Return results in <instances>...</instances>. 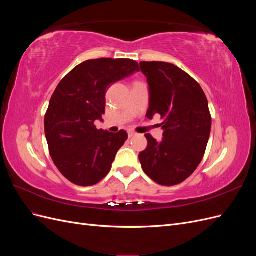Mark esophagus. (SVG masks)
<instances>
[{
	"instance_id": "1",
	"label": "esophagus",
	"mask_w": 256,
	"mask_h": 256,
	"mask_svg": "<svg viewBox=\"0 0 256 256\" xmlns=\"http://www.w3.org/2000/svg\"><path fill=\"white\" fill-rule=\"evenodd\" d=\"M136 134V132H134V131H129V132H128V136L129 138H132V136H134Z\"/></svg>"
}]
</instances>
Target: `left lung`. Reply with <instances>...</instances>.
<instances>
[{"label": "left lung", "mask_w": 256, "mask_h": 256, "mask_svg": "<svg viewBox=\"0 0 256 256\" xmlns=\"http://www.w3.org/2000/svg\"><path fill=\"white\" fill-rule=\"evenodd\" d=\"M150 86L147 118L159 114L164 138L145 134L147 148L138 154L145 174L161 186H175L196 171L212 129L208 102L200 84L166 62H141Z\"/></svg>", "instance_id": "8db88e82"}]
</instances>
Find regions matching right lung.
Segmentation results:
<instances>
[{"label": "right lung", "instance_id": "obj_1", "mask_svg": "<svg viewBox=\"0 0 256 256\" xmlns=\"http://www.w3.org/2000/svg\"><path fill=\"white\" fill-rule=\"evenodd\" d=\"M136 72L140 67L134 60H88L58 83L44 115V134L54 164L69 182L88 187L110 172L128 134L97 129L95 122L102 120L110 85Z\"/></svg>", "mask_w": 256, "mask_h": 256}]
</instances>
